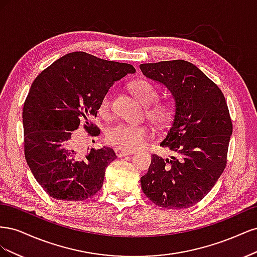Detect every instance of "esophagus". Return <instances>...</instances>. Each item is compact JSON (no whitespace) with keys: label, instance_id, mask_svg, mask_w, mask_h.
<instances>
[{"label":"esophagus","instance_id":"obj_1","mask_svg":"<svg viewBox=\"0 0 257 257\" xmlns=\"http://www.w3.org/2000/svg\"><path fill=\"white\" fill-rule=\"evenodd\" d=\"M114 153L116 157H124V155H130L135 153L133 150H123V149H115Z\"/></svg>","mask_w":257,"mask_h":257}]
</instances>
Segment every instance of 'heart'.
Returning a JSON list of instances; mask_svg holds the SVG:
<instances>
[{"instance_id":"obj_1","label":"heart","mask_w":257,"mask_h":257,"mask_svg":"<svg viewBox=\"0 0 257 257\" xmlns=\"http://www.w3.org/2000/svg\"><path fill=\"white\" fill-rule=\"evenodd\" d=\"M135 96L146 106L145 114L157 128H165L172 123L175 116V106L168 100H160L159 91L153 83L146 79H138L131 83ZM112 90L106 92L99 103V113L103 118L110 115L112 108ZM148 136L149 128L144 124L118 123L108 127L105 133V141L108 145L118 149L134 150L142 147Z\"/></svg>"}]
</instances>
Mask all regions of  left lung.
Returning a JSON list of instances; mask_svg holds the SVG:
<instances>
[{"mask_svg": "<svg viewBox=\"0 0 257 257\" xmlns=\"http://www.w3.org/2000/svg\"><path fill=\"white\" fill-rule=\"evenodd\" d=\"M148 78L164 84L175 98V116L160 146L170 159L152 154L141 183L145 195L162 208L183 209L210 192L227 163L232 132L221 89L184 60L141 64Z\"/></svg>", "mask_w": 257, "mask_h": 257, "instance_id": "obj_1", "label": "left lung"}]
</instances>
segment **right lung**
I'll return each mask as SVG.
<instances>
[{"instance_id":"obj_1","label":"right lung","mask_w":257,"mask_h":257,"mask_svg":"<svg viewBox=\"0 0 257 257\" xmlns=\"http://www.w3.org/2000/svg\"><path fill=\"white\" fill-rule=\"evenodd\" d=\"M134 72L131 64L76 51L53 62L33 81L22 110L25 157L52 198L84 200L102 188L115 153L103 147L84 154L76 131L82 126L88 136L99 135L91 119L100 99L116 80Z\"/></svg>"}]
</instances>
